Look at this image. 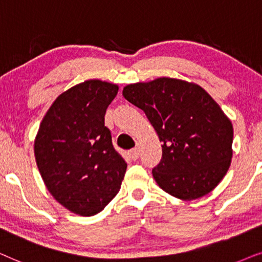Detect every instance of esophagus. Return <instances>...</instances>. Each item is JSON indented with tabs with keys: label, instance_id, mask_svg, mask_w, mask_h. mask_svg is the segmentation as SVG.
Wrapping results in <instances>:
<instances>
[{
	"label": "esophagus",
	"instance_id": "34e87169",
	"mask_svg": "<svg viewBox=\"0 0 262 262\" xmlns=\"http://www.w3.org/2000/svg\"><path fill=\"white\" fill-rule=\"evenodd\" d=\"M129 155H130L132 159L137 160L139 157H140V149H139V147H135L133 149H130V151H129Z\"/></svg>",
	"mask_w": 262,
	"mask_h": 262
}]
</instances>
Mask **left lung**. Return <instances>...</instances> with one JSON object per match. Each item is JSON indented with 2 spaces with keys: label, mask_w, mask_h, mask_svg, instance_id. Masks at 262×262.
Listing matches in <instances>:
<instances>
[{
  "label": "left lung",
  "mask_w": 262,
  "mask_h": 262,
  "mask_svg": "<svg viewBox=\"0 0 262 262\" xmlns=\"http://www.w3.org/2000/svg\"><path fill=\"white\" fill-rule=\"evenodd\" d=\"M122 95L144 110L162 141V160L152 175L164 191L190 201L218 186L231 164L233 128L206 91L163 76L127 85Z\"/></svg>",
  "instance_id": "1"
}]
</instances>
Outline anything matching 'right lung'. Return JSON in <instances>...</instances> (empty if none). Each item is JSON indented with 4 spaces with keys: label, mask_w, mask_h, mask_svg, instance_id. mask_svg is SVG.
Listing matches in <instances>:
<instances>
[{
    "label": "right lung",
    "mask_w": 262,
    "mask_h": 262,
    "mask_svg": "<svg viewBox=\"0 0 262 262\" xmlns=\"http://www.w3.org/2000/svg\"><path fill=\"white\" fill-rule=\"evenodd\" d=\"M118 85L90 79L54 100L34 139V157L45 187L72 213H99L120 190L127 163L104 125Z\"/></svg>",
    "instance_id": "1"
}]
</instances>
